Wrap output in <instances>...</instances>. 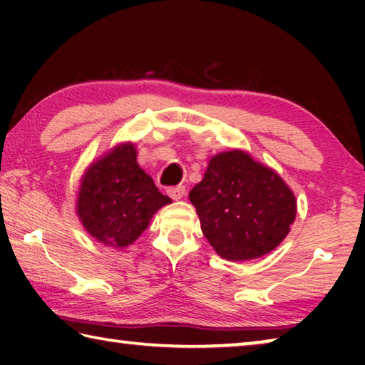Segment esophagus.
I'll list each match as a JSON object with an SVG mask.
<instances>
[{
	"label": "esophagus",
	"instance_id": "obj_1",
	"mask_svg": "<svg viewBox=\"0 0 365 365\" xmlns=\"http://www.w3.org/2000/svg\"><path fill=\"white\" fill-rule=\"evenodd\" d=\"M168 195L172 197V200H182V197L185 196V187H182V185H178V187H170L168 190Z\"/></svg>",
	"mask_w": 365,
	"mask_h": 365
}]
</instances>
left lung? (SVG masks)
Masks as SVG:
<instances>
[{
	"label": "left lung",
	"mask_w": 365,
	"mask_h": 365,
	"mask_svg": "<svg viewBox=\"0 0 365 365\" xmlns=\"http://www.w3.org/2000/svg\"><path fill=\"white\" fill-rule=\"evenodd\" d=\"M190 201L207 242L233 262L275 250L296 217V197L282 177L240 150L211 158Z\"/></svg>",
	"instance_id": "obj_1"
}]
</instances>
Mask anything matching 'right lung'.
Listing matches in <instances>:
<instances>
[{
  "label": "right lung",
  "instance_id": "obj_1",
  "mask_svg": "<svg viewBox=\"0 0 365 365\" xmlns=\"http://www.w3.org/2000/svg\"><path fill=\"white\" fill-rule=\"evenodd\" d=\"M169 196L137 163L133 143L114 146L86 169L78 188L77 214L98 242L125 248L143 233Z\"/></svg>",
  "mask_w": 365,
  "mask_h": 365
}]
</instances>
